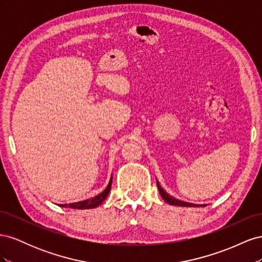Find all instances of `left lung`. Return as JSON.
Masks as SVG:
<instances>
[{"label":"left lung","mask_w":262,"mask_h":262,"mask_svg":"<svg viewBox=\"0 0 262 262\" xmlns=\"http://www.w3.org/2000/svg\"><path fill=\"white\" fill-rule=\"evenodd\" d=\"M156 184H157V188H158V191H160L161 195L163 199L167 202L170 205H176V207H189V208H198V207H207V204H194V203H190V202H186V201H182L179 199H176V198L171 196L170 194H168L167 192L165 191V190L162 188V186L160 185V182L158 180H156Z\"/></svg>","instance_id":"left-lung-1"}]
</instances>
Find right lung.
Returning <instances> with one entry per match:
<instances>
[{
  "label": "right lung",
  "mask_w": 262,
  "mask_h": 262,
  "mask_svg": "<svg viewBox=\"0 0 262 262\" xmlns=\"http://www.w3.org/2000/svg\"><path fill=\"white\" fill-rule=\"evenodd\" d=\"M112 184H113V175L110 177L109 184L106 187V189L102 191L101 193L97 194L96 196L91 198V199H87L84 201H78V202H74V203H64V204H59V207H63V208H70V209H77V210H85V209H94L97 208L98 205H100L102 202L106 200V198L108 196V193L110 191V188H112Z\"/></svg>",
  "instance_id": "obj_1"
}]
</instances>
